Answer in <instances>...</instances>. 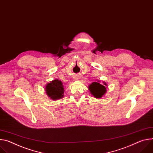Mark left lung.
<instances>
[{"mask_svg": "<svg viewBox=\"0 0 153 153\" xmlns=\"http://www.w3.org/2000/svg\"><path fill=\"white\" fill-rule=\"evenodd\" d=\"M102 83L103 85L100 84V80H98L97 82H92L88 86V89L90 93L95 98H101L107 91V84L104 82H102Z\"/></svg>", "mask_w": 153, "mask_h": 153, "instance_id": "left-lung-1", "label": "left lung"}]
</instances>
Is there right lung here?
I'll use <instances>...</instances> for the list:
<instances>
[{"label":"right lung","instance_id":"obj_1","mask_svg":"<svg viewBox=\"0 0 153 153\" xmlns=\"http://www.w3.org/2000/svg\"><path fill=\"white\" fill-rule=\"evenodd\" d=\"M47 95L53 101L63 98L64 96V87L61 80L55 79L48 83L45 87Z\"/></svg>","mask_w":153,"mask_h":153}]
</instances>
